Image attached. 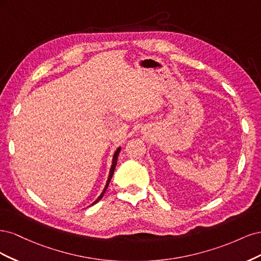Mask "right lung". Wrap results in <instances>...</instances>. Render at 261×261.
Wrapping results in <instances>:
<instances>
[{
    "mask_svg": "<svg viewBox=\"0 0 261 261\" xmlns=\"http://www.w3.org/2000/svg\"><path fill=\"white\" fill-rule=\"evenodd\" d=\"M120 151H121V147H118V148L115 150V152H114V154H113V158H112V165H111V169H110V172H109V177H108V180H107V184H106V186H105L103 192L101 193V195L96 199V201H93V202L90 204V206H92V204H94V203H97V202L102 198V197H103V195H105V193H106V191H107V188H108V186H109V184H110V180H111V178H112V176H113V173H114V170H115V167H116L117 158H118V154H120Z\"/></svg>",
    "mask_w": 261,
    "mask_h": 261,
    "instance_id": "obj_1",
    "label": "right lung"
}]
</instances>
